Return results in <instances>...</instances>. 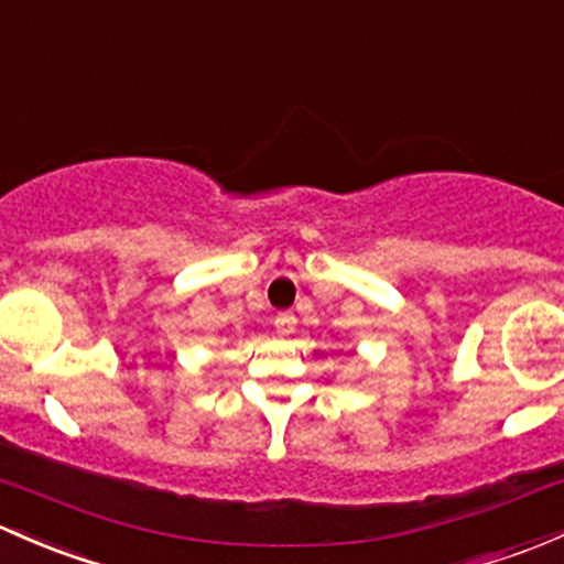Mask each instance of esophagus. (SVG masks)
I'll use <instances>...</instances> for the list:
<instances>
[{"mask_svg": "<svg viewBox=\"0 0 564 564\" xmlns=\"http://www.w3.org/2000/svg\"><path fill=\"white\" fill-rule=\"evenodd\" d=\"M275 329H278V335H292L294 329H297V316H294V313H278L275 316Z\"/></svg>", "mask_w": 564, "mask_h": 564, "instance_id": "1", "label": "esophagus"}]
</instances>
